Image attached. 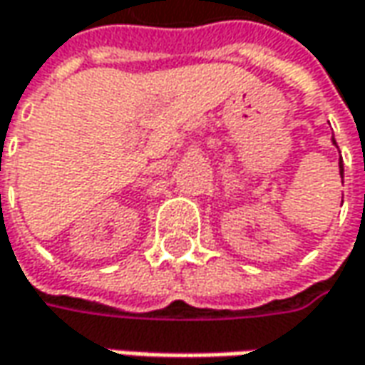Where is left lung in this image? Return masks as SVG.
<instances>
[{
    "label": "left lung",
    "mask_w": 365,
    "mask_h": 365,
    "mask_svg": "<svg viewBox=\"0 0 365 365\" xmlns=\"http://www.w3.org/2000/svg\"><path fill=\"white\" fill-rule=\"evenodd\" d=\"M333 144L337 146V142H335V138H333ZM339 175H341V180H344V162L339 160Z\"/></svg>",
    "instance_id": "1"
}]
</instances>
